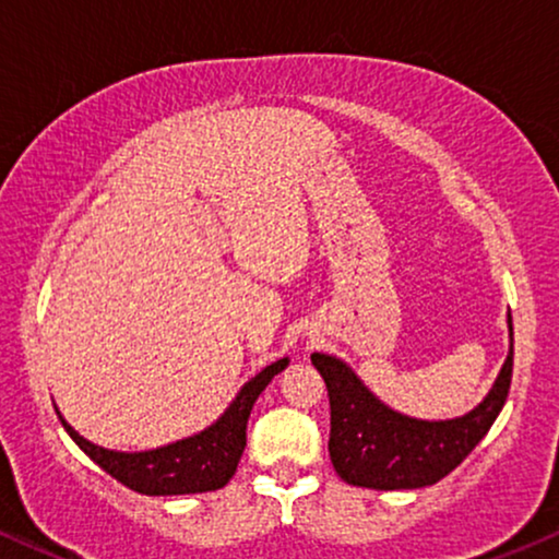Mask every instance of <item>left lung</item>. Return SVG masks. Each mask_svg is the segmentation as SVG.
I'll use <instances>...</instances> for the list:
<instances>
[{
  "mask_svg": "<svg viewBox=\"0 0 559 559\" xmlns=\"http://www.w3.org/2000/svg\"><path fill=\"white\" fill-rule=\"evenodd\" d=\"M508 356L490 392L469 413L420 420L384 405L343 358L312 353L330 397V462L341 479L371 490H415L436 485L483 441L506 405L513 373V322Z\"/></svg>",
  "mask_w": 559,
  "mask_h": 559,
  "instance_id": "8db88e82",
  "label": "left lung"
}]
</instances>
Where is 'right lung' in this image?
I'll use <instances>...</instances> for the list:
<instances>
[{
    "label": "right lung",
    "instance_id": "right-lung-1",
    "mask_svg": "<svg viewBox=\"0 0 559 559\" xmlns=\"http://www.w3.org/2000/svg\"><path fill=\"white\" fill-rule=\"evenodd\" d=\"M286 366L288 358L284 356L260 369L250 381H245L237 397L211 426L157 449L118 451L97 447L63 420L59 407L56 413L76 447L121 485L141 496H193V492L218 490L235 477L247 447V420H250L252 405L275 373L284 371Z\"/></svg>",
    "mask_w": 559,
    "mask_h": 559
}]
</instances>
